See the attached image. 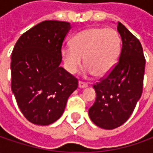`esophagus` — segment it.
Listing matches in <instances>:
<instances>
[{"label": "esophagus", "instance_id": "1", "mask_svg": "<svg viewBox=\"0 0 153 153\" xmlns=\"http://www.w3.org/2000/svg\"><path fill=\"white\" fill-rule=\"evenodd\" d=\"M78 87H79L80 88H85L88 87V84L86 82H83L80 81L79 82H78Z\"/></svg>", "mask_w": 153, "mask_h": 153}]
</instances>
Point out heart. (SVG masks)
<instances>
[{
    "instance_id": "heart-1",
    "label": "heart",
    "mask_w": 153,
    "mask_h": 153,
    "mask_svg": "<svg viewBox=\"0 0 153 153\" xmlns=\"http://www.w3.org/2000/svg\"><path fill=\"white\" fill-rule=\"evenodd\" d=\"M121 53L119 34L111 28H89L77 33L71 40V47L62 48L65 68L75 73L84 58L85 75L104 76L114 68Z\"/></svg>"
}]
</instances>
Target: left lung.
Here are the masks:
<instances>
[{
	"mask_svg": "<svg viewBox=\"0 0 153 153\" xmlns=\"http://www.w3.org/2000/svg\"><path fill=\"white\" fill-rule=\"evenodd\" d=\"M122 39L118 62L110 73L94 85L96 100L88 110L92 122L104 129H113L126 122L142 94L145 73L143 49L138 39L120 22Z\"/></svg>",
	"mask_w": 153,
	"mask_h": 153,
	"instance_id": "8db88e82",
	"label": "left lung"
}]
</instances>
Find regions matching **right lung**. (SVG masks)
Listing matches in <instances>:
<instances>
[{"label": "right lung", "instance_id": "1", "mask_svg": "<svg viewBox=\"0 0 153 153\" xmlns=\"http://www.w3.org/2000/svg\"><path fill=\"white\" fill-rule=\"evenodd\" d=\"M70 23L46 20L21 36L11 58L12 91L21 112L36 125H49L63 114L78 85L59 65Z\"/></svg>", "mask_w": 153, "mask_h": 153}]
</instances>
